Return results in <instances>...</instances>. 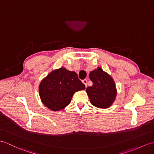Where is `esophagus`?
<instances>
[{
	"instance_id": "34e87169",
	"label": "esophagus",
	"mask_w": 154,
	"mask_h": 154,
	"mask_svg": "<svg viewBox=\"0 0 154 154\" xmlns=\"http://www.w3.org/2000/svg\"><path fill=\"white\" fill-rule=\"evenodd\" d=\"M82 81H83V84L85 85V87L87 88V80L85 79H83Z\"/></svg>"
}]
</instances>
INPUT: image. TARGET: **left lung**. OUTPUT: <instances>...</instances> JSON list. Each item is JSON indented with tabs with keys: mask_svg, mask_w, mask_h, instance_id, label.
Here are the masks:
<instances>
[{
	"mask_svg": "<svg viewBox=\"0 0 154 154\" xmlns=\"http://www.w3.org/2000/svg\"><path fill=\"white\" fill-rule=\"evenodd\" d=\"M92 86L86 89L91 103L100 108H108L112 104L117 95L116 85L112 77L100 67L89 75Z\"/></svg>",
	"mask_w": 154,
	"mask_h": 154,
	"instance_id": "8db88e82",
	"label": "left lung"
}]
</instances>
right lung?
Segmentation results:
<instances>
[{"label":"right lung","instance_id":"obj_1","mask_svg":"<svg viewBox=\"0 0 154 154\" xmlns=\"http://www.w3.org/2000/svg\"><path fill=\"white\" fill-rule=\"evenodd\" d=\"M84 89L85 85L75 72L61 67L52 71L41 81L38 91L46 107L58 111L69 104L75 92Z\"/></svg>","mask_w":154,"mask_h":154}]
</instances>
